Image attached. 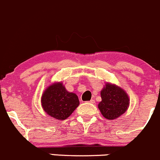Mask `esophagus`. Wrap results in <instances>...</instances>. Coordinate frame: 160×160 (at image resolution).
<instances>
[{
    "label": "esophagus",
    "instance_id": "obj_1",
    "mask_svg": "<svg viewBox=\"0 0 160 160\" xmlns=\"http://www.w3.org/2000/svg\"><path fill=\"white\" fill-rule=\"evenodd\" d=\"M89 103H91V104H93V103H94V100L91 99V100H90V101H89Z\"/></svg>",
    "mask_w": 160,
    "mask_h": 160
}]
</instances>
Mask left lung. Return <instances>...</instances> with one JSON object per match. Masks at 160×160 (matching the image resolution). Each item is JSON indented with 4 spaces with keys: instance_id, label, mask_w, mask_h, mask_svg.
Segmentation results:
<instances>
[{
    "instance_id": "obj_1",
    "label": "left lung",
    "mask_w": 160,
    "mask_h": 160,
    "mask_svg": "<svg viewBox=\"0 0 160 160\" xmlns=\"http://www.w3.org/2000/svg\"><path fill=\"white\" fill-rule=\"evenodd\" d=\"M101 101L98 108L101 114L108 120L120 117L129 106V98L126 92L115 84L107 83L101 91Z\"/></svg>"
}]
</instances>
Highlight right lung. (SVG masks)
<instances>
[{
  "label": "right lung",
  "mask_w": 160,
  "mask_h": 160,
  "mask_svg": "<svg viewBox=\"0 0 160 160\" xmlns=\"http://www.w3.org/2000/svg\"><path fill=\"white\" fill-rule=\"evenodd\" d=\"M43 110L57 120H65L80 104L76 93L68 92L61 82L48 87L41 99Z\"/></svg>",
  "instance_id": "right-lung-1"
}]
</instances>
